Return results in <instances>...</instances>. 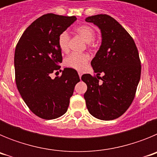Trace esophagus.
I'll return each instance as SVG.
<instances>
[{"label":"esophagus","mask_w":157,"mask_h":157,"mask_svg":"<svg viewBox=\"0 0 157 157\" xmlns=\"http://www.w3.org/2000/svg\"><path fill=\"white\" fill-rule=\"evenodd\" d=\"M82 74L81 72H78V75H79L80 78H81V77H82Z\"/></svg>","instance_id":"34e87169"}]
</instances>
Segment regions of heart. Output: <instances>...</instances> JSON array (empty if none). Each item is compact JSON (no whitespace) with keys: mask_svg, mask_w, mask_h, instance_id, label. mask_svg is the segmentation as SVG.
I'll return each mask as SVG.
<instances>
[{"mask_svg":"<svg viewBox=\"0 0 157 157\" xmlns=\"http://www.w3.org/2000/svg\"><path fill=\"white\" fill-rule=\"evenodd\" d=\"M75 32L87 42L88 46L93 47L96 45L95 30L90 25L82 24L75 29ZM69 41L70 37L67 32H62L58 37V45L62 52H67L69 51ZM90 60V56L86 53H73L65 59L64 64L67 67L82 71L85 69Z\"/></svg>","mask_w":157,"mask_h":157,"instance_id":"1","label":"heart"}]
</instances>
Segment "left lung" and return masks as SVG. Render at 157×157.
Listing matches in <instances>:
<instances>
[{"mask_svg":"<svg viewBox=\"0 0 157 157\" xmlns=\"http://www.w3.org/2000/svg\"><path fill=\"white\" fill-rule=\"evenodd\" d=\"M86 21L97 25L102 36L91 61L97 75L82 76L87 86V109L97 119L115 120L128 109L135 97L141 71L138 48L128 32L109 15L90 16Z\"/></svg>","mask_w":157,"mask_h":157,"instance_id":"1","label":"left lung"}]
</instances>
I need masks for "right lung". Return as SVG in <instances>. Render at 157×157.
I'll return each instance as SVG.
<instances>
[{
  "label": "right lung",
  "instance_id": "add662e5",
  "mask_svg": "<svg viewBox=\"0 0 157 157\" xmlns=\"http://www.w3.org/2000/svg\"><path fill=\"white\" fill-rule=\"evenodd\" d=\"M75 16L48 13L37 19L19 38L15 50V77L18 90L30 110L44 120H53L67 110L75 86L80 81L76 70L60 68L58 37L76 20ZM61 71V70H59Z\"/></svg>",
  "mask_w": 157,
  "mask_h": 157
}]
</instances>
